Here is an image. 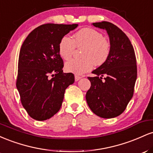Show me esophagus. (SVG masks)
Masks as SVG:
<instances>
[{
    "mask_svg": "<svg viewBox=\"0 0 153 153\" xmlns=\"http://www.w3.org/2000/svg\"><path fill=\"white\" fill-rule=\"evenodd\" d=\"M80 78H81V77L78 76V75H75V81H78V80H80Z\"/></svg>",
    "mask_w": 153,
    "mask_h": 153,
    "instance_id": "obj_1",
    "label": "esophagus"
}]
</instances>
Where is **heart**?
Masks as SVG:
<instances>
[{"mask_svg": "<svg viewBox=\"0 0 153 153\" xmlns=\"http://www.w3.org/2000/svg\"><path fill=\"white\" fill-rule=\"evenodd\" d=\"M77 47H83L82 59H73L65 65L67 72L79 75L90 71L94 67L102 65L106 62L111 52L110 43L103 38L102 34L89 28H84L77 31L73 39L64 36L59 43V54L68 60L73 55Z\"/></svg>", "mask_w": 153, "mask_h": 153, "instance_id": "obj_1", "label": "heart"}]
</instances>
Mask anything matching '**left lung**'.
I'll list each match as a JSON object with an SVG mask.
<instances>
[{
	"label": "left lung",
	"instance_id": "obj_1",
	"mask_svg": "<svg viewBox=\"0 0 153 153\" xmlns=\"http://www.w3.org/2000/svg\"><path fill=\"white\" fill-rule=\"evenodd\" d=\"M92 25L106 31L111 52L106 62L92 71L96 76L88 78L91 85L85 99L95 114L114 118L124 112L134 94L137 80L134 50L127 35L114 24L102 22Z\"/></svg>",
	"mask_w": 153,
	"mask_h": 153
}]
</instances>
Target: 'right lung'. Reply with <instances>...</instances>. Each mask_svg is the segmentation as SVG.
<instances>
[{
	"instance_id": "right-lung-1",
	"label": "right lung",
	"mask_w": 153,
	"mask_h": 153,
	"mask_svg": "<svg viewBox=\"0 0 153 153\" xmlns=\"http://www.w3.org/2000/svg\"><path fill=\"white\" fill-rule=\"evenodd\" d=\"M78 26L43 24L28 35L21 47L16 88L22 106L32 119L47 120L57 114L65 89L75 81L73 73H63L58 46L61 39Z\"/></svg>"
}]
</instances>
